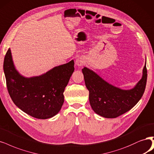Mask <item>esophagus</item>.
Masks as SVG:
<instances>
[{
	"label": "esophagus",
	"instance_id": "esophagus-1",
	"mask_svg": "<svg viewBox=\"0 0 154 154\" xmlns=\"http://www.w3.org/2000/svg\"><path fill=\"white\" fill-rule=\"evenodd\" d=\"M85 63V59L83 57H78V59H76V64L78 66V67H82L84 65V63Z\"/></svg>",
	"mask_w": 154,
	"mask_h": 154
}]
</instances>
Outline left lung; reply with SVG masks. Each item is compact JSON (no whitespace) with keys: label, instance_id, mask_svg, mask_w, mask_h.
<instances>
[{"label":"left lung","instance_id":"obj_1","mask_svg":"<svg viewBox=\"0 0 154 154\" xmlns=\"http://www.w3.org/2000/svg\"><path fill=\"white\" fill-rule=\"evenodd\" d=\"M85 83L89 91V101L95 113L104 118L118 117L129 111L143 95L146 83V62L140 80L131 89L116 87L105 81L90 69H82Z\"/></svg>","mask_w":154,"mask_h":154}]
</instances>
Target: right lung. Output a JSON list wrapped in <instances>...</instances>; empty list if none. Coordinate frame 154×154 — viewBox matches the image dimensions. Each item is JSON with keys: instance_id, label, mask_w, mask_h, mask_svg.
Masks as SVG:
<instances>
[{"instance_id": "add662e5", "label": "right lung", "mask_w": 154, "mask_h": 154, "mask_svg": "<svg viewBox=\"0 0 154 154\" xmlns=\"http://www.w3.org/2000/svg\"><path fill=\"white\" fill-rule=\"evenodd\" d=\"M74 65L72 60L41 75L25 77L16 69L9 48L3 67L11 98L18 108L32 117H53L59 112L64 102L63 93L75 71Z\"/></svg>"}]
</instances>
